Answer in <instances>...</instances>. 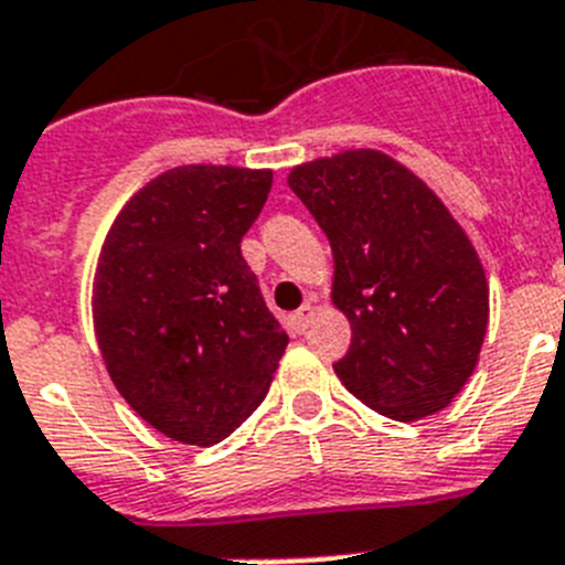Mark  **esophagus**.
Here are the masks:
<instances>
[{"label":"esophagus","mask_w":565,"mask_h":565,"mask_svg":"<svg viewBox=\"0 0 565 565\" xmlns=\"http://www.w3.org/2000/svg\"><path fill=\"white\" fill-rule=\"evenodd\" d=\"M316 312H318L316 298H310V301H303L301 310L292 312V316H289V327H292V330H296V332H303V330H307V327H310V323H312V318H316Z\"/></svg>","instance_id":"obj_1"}]
</instances>
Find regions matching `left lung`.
Masks as SVG:
<instances>
[{
  "label": "left lung",
  "instance_id": "obj_1",
  "mask_svg": "<svg viewBox=\"0 0 565 565\" xmlns=\"http://www.w3.org/2000/svg\"><path fill=\"white\" fill-rule=\"evenodd\" d=\"M287 184L330 238L332 303L352 330L332 366L341 384L404 424L452 404L489 323L487 273L458 218L372 147L296 164Z\"/></svg>",
  "mask_w": 565,
  "mask_h": 565
}]
</instances>
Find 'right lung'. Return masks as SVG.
<instances>
[{"mask_svg": "<svg viewBox=\"0 0 565 565\" xmlns=\"http://www.w3.org/2000/svg\"><path fill=\"white\" fill-rule=\"evenodd\" d=\"M273 170L181 164L130 195L102 244L93 330L130 409L179 444H218L253 415L287 332L242 255Z\"/></svg>", "mask_w": 565, "mask_h": 565, "instance_id": "obj_1", "label": "right lung"}]
</instances>
